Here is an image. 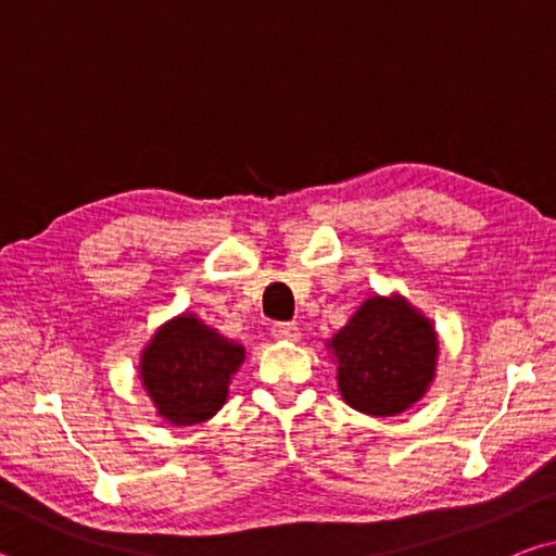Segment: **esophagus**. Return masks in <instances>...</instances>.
I'll list each match as a JSON object with an SVG mask.
<instances>
[{
    "label": "esophagus",
    "instance_id": "esophagus-1",
    "mask_svg": "<svg viewBox=\"0 0 556 556\" xmlns=\"http://www.w3.org/2000/svg\"><path fill=\"white\" fill-rule=\"evenodd\" d=\"M271 336L277 338V341H299V326L291 324V321H279L271 326Z\"/></svg>",
    "mask_w": 556,
    "mask_h": 556
}]
</instances>
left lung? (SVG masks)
Wrapping results in <instances>:
<instances>
[{"label":"left lung","instance_id":"8db88e82","mask_svg":"<svg viewBox=\"0 0 556 556\" xmlns=\"http://www.w3.org/2000/svg\"><path fill=\"white\" fill-rule=\"evenodd\" d=\"M326 345L338 363L343 400L370 417L409 409L437 375L434 326L400 294L365 299Z\"/></svg>","mask_w":556,"mask_h":556}]
</instances>
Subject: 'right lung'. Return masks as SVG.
<instances>
[{
    "label": "right lung",
    "mask_w": 556,
    "mask_h": 556,
    "mask_svg": "<svg viewBox=\"0 0 556 556\" xmlns=\"http://www.w3.org/2000/svg\"><path fill=\"white\" fill-rule=\"evenodd\" d=\"M242 361L240 343L223 338L193 314H181L147 343L139 378L159 417L174 427H193L223 407Z\"/></svg>",
    "instance_id": "add662e5"
}]
</instances>
